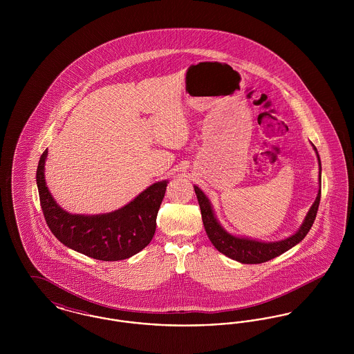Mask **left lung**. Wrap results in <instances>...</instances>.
I'll return each mask as SVG.
<instances>
[{
	"label": "left lung",
	"mask_w": 354,
	"mask_h": 354,
	"mask_svg": "<svg viewBox=\"0 0 354 354\" xmlns=\"http://www.w3.org/2000/svg\"><path fill=\"white\" fill-rule=\"evenodd\" d=\"M315 150H316V147H315ZM317 158H319V163H320V189H319L317 198L313 203V205L310 207L308 215L305 216L300 230L295 235L288 237L286 240H281V241L261 243V241H256L251 239L236 237V236L225 232L215 218V215L212 212L211 203L207 199V196L203 194L202 189L199 187L194 185L198 202L201 205L203 224H204L205 232L208 235V239L211 240V243L215 245V248L223 254L228 256L230 259H234L236 261H240L243 264H260V263L268 261L270 259H274L276 256H280L281 253L286 252L288 250L295 247L297 243H300L309 232V230L312 228L315 219H316V215H317V211H319V205H320L321 162L319 153H317Z\"/></svg>",
	"instance_id": "obj_1"
}]
</instances>
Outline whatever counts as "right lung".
I'll return each mask as SVG.
<instances>
[{
  "mask_svg": "<svg viewBox=\"0 0 354 354\" xmlns=\"http://www.w3.org/2000/svg\"><path fill=\"white\" fill-rule=\"evenodd\" d=\"M48 150L37 169L39 203L53 235L68 248L102 261L124 260L150 244L156 230V215L166 194L167 182L150 185L134 201L104 215H71L64 211L46 187L44 167Z\"/></svg>",
  "mask_w": 354,
  "mask_h": 354,
  "instance_id": "add662e5",
  "label": "right lung"
}]
</instances>
